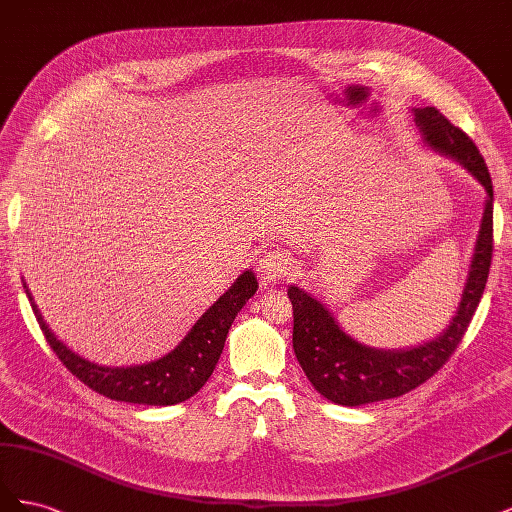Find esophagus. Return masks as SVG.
I'll return each mask as SVG.
<instances>
[{"label":"esophagus","mask_w":512,"mask_h":512,"mask_svg":"<svg viewBox=\"0 0 512 512\" xmlns=\"http://www.w3.org/2000/svg\"><path fill=\"white\" fill-rule=\"evenodd\" d=\"M256 271H258V277L262 284L275 286V284H280L284 277L290 275L292 258L282 250H273L265 258H260Z\"/></svg>","instance_id":"obj_1"}]
</instances>
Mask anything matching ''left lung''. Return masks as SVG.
Segmentation results:
<instances>
[{"instance_id":"obj_1","label":"left lung","mask_w":512,"mask_h":512,"mask_svg":"<svg viewBox=\"0 0 512 512\" xmlns=\"http://www.w3.org/2000/svg\"><path fill=\"white\" fill-rule=\"evenodd\" d=\"M412 115L423 145L466 168L487 194L466 284L455 316L440 335L410 348L393 350L371 348L354 339L316 294L299 284L288 286L294 316V354L314 389L337 406L354 408L393 399L429 380L459 346L489 277L493 252V185L487 164L472 138L453 126L438 108H412Z\"/></svg>"}]
</instances>
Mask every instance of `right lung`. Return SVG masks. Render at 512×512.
<instances>
[{
  "mask_svg": "<svg viewBox=\"0 0 512 512\" xmlns=\"http://www.w3.org/2000/svg\"><path fill=\"white\" fill-rule=\"evenodd\" d=\"M23 288L29 303H32L40 329L44 331L46 342H49L61 363L81 382H85L89 389L108 399L126 401V404L175 406L198 393L211 378L224 350L230 324L235 322L243 305L256 294L258 280L252 269H245L232 282V286L220 294V299L209 305L207 312L194 322V327L185 333L173 350L156 361L130 367L98 365L85 359L79 352H74L46 324L27 282H23Z\"/></svg>",
  "mask_w": 512,
  "mask_h": 512,
  "instance_id": "add662e5",
  "label": "right lung"
}]
</instances>
